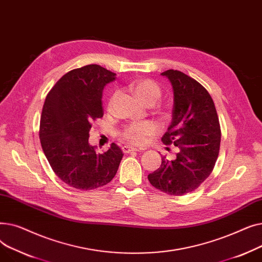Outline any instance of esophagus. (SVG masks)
Listing matches in <instances>:
<instances>
[{
	"label": "esophagus",
	"mask_w": 262,
	"mask_h": 262,
	"mask_svg": "<svg viewBox=\"0 0 262 262\" xmlns=\"http://www.w3.org/2000/svg\"><path fill=\"white\" fill-rule=\"evenodd\" d=\"M143 148H138V147H135V146H129V145H124L122 147V150L124 154H127V153H130V152H137V150H141Z\"/></svg>",
	"instance_id": "34e87169"
}]
</instances>
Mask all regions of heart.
<instances>
[{
    "label": "heart",
    "instance_id": "obj_1",
    "mask_svg": "<svg viewBox=\"0 0 262 262\" xmlns=\"http://www.w3.org/2000/svg\"><path fill=\"white\" fill-rule=\"evenodd\" d=\"M132 89L135 94L144 103L147 101L156 102L161 95V90L155 81L150 79H140L134 81L132 84ZM118 93L115 92L112 98L109 99L108 108H112L115 99L117 98ZM158 128L152 122H141L130 124L127 127L123 129L121 136L124 140L129 143L140 145L144 144L149 137L154 136L157 133Z\"/></svg>",
    "mask_w": 262,
    "mask_h": 262
}]
</instances>
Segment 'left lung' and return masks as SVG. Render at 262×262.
Listing matches in <instances>:
<instances>
[{"label":"left lung","mask_w":262,"mask_h":262,"mask_svg":"<svg viewBox=\"0 0 262 262\" xmlns=\"http://www.w3.org/2000/svg\"><path fill=\"white\" fill-rule=\"evenodd\" d=\"M172 85V122L161 141L180 148L174 160L162 157L149 173L150 185L171 195L194 191L212 172L221 143V128L210 94L199 81L177 70L161 73Z\"/></svg>","instance_id":"1"}]
</instances>
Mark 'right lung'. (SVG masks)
Instances as JSON below:
<instances>
[{"label":"right lung","mask_w":262,"mask_h":262,"mask_svg":"<svg viewBox=\"0 0 262 262\" xmlns=\"http://www.w3.org/2000/svg\"><path fill=\"white\" fill-rule=\"evenodd\" d=\"M115 79L116 73L88 64L66 73L46 98L39 129L41 146L55 174L75 189L107 185L123 157L115 143L98 154L88 141L92 122L104 115L103 89Z\"/></svg>","instance_id":"right-lung-1"}]
</instances>
